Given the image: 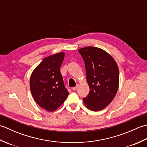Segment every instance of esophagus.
Returning a JSON list of instances; mask_svg holds the SVG:
<instances>
[{
	"instance_id": "1",
	"label": "esophagus",
	"mask_w": 147,
	"mask_h": 147,
	"mask_svg": "<svg viewBox=\"0 0 147 147\" xmlns=\"http://www.w3.org/2000/svg\"><path fill=\"white\" fill-rule=\"evenodd\" d=\"M78 85H76V86H74V87H73V88H72V89H73V90H74H74H77V88H78Z\"/></svg>"
}]
</instances>
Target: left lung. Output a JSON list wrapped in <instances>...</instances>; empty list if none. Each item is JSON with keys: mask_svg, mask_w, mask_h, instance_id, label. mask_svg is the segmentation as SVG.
<instances>
[{"mask_svg": "<svg viewBox=\"0 0 147 147\" xmlns=\"http://www.w3.org/2000/svg\"><path fill=\"white\" fill-rule=\"evenodd\" d=\"M78 52L85 62L90 87L83 102L90 110L100 111L111 104L117 93L119 83L117 64L110 54L100 48L86 47Z\"/></svg>", "mask_w": 147, "mask_h": 147, "instance_id": "obj_1", "label": "left lung"}]
</instances>
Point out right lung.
I'll use <instances>...</instances> for the list:
<instances>
[{
  "label": "right lung",
  "instance_id": "1",
  "mask_svg": "<svg viewBox=\"0 0 147 147\" xmlns=\"http://www.w3.org/2000/svg\"><path fill=\"white\" fill-rule=\"evenodd\" d=\"M64 58V52L45 57L30 77V86L34 100L47 111H55L69 95L60 71Z\"/></svg>",
  "mask_w": 147,
  "mask_h": 147
}]
</instances>
